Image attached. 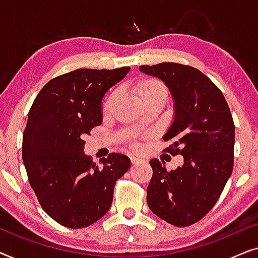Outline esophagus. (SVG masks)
<instances>
[{"instance_id": "esophagus-1", "label": "esophagus", "mask_w": 258, "mask_h": 258, "mask_svg": "<svg viewBox=\"0 0 258 258\" xmlns=\"http://www.w3.org/2000/svg\"><path fill=\"white\" fill-rule=\"evenodd\" d=\"M130 162H132V164H139V163H141V162H142V160H140V158H137V157H135V156H132L130 157Z\"/></svg>"}]
</instances>
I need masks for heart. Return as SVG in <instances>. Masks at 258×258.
<instances>
[{"label": "heart", "mask_w": 258, "mask_h": 258, "mask_svg": "<svg viewBox=\"0 0 258 258\" xmlns=\"http://www.w3.org/2000/svg\"><path fill=\"white\" fill-rule=\"evenodd\" d=\"M132 93L139 98V101L144 107L151 103H162L167 101L168 89L161 80L155 77H142L133 83L130 88ZM115 102V95L110 94L105 98L103 104L104 114H108L111 110Z\"/></svg>", "instance_id": "1"}]
</instances>
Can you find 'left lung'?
Listing matches in <instances>:
<instances>
[{
    "label": "left lung",
    "instance_id": "1",
    "mask_svg": "<svg viewBox=\"0 0 258 258\" xmlns=\"http://www.w3.org/2000/svg\"><path fill=\"white\" fill-rule=\"evenodd\" d=\"M147 75L162 80L170 91L175 116L163 140L172 156L184 163L168 171L153 158L147 203L162 220L188 227L206 216L220 199L234 167L235 124L222 91L199 69L165 62L141 66Z\"/></svg>",
    "mask_w": 258,
    "mask_h": 258
}]
</instances>
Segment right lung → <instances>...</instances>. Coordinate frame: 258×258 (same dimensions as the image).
<instances>
[{"mask_svg": "<svg viewBox=\"0 0 258 258\" xmlns=\"http://www.w3.org/2000/svg\"><path fill=\"white\" fill-rule=\"evenodd\" d=\"M130 67L76 69L49 81L31 105L22 158L42 209L67 228L88 227L111 206L115 183L130 168L112 153L101 167L84 154V137L102 123V100Z\"/></svg>", "mask_w": 258, "mask_h": 258, "instance_id": "1", "label": "right lung"}]
</instances>
